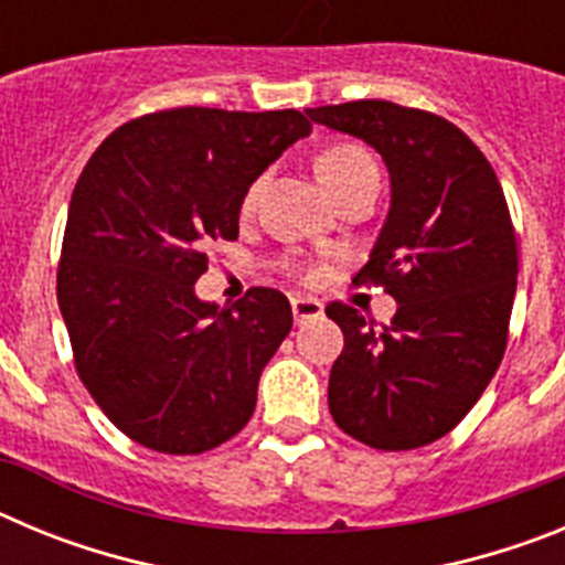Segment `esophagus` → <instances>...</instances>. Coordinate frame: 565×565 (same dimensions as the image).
I'll list each match as a JSON object with an SVG mask.
<instances>
[{
  "mask_svg": "<svg viewBox=\"0 0 565 565\" xmlns=\"http://www.w3.org/2000/svg\"><path fill=\"white\" fill-rule=\"evenodd\" d=\"M291 313L297 326H306L311 319L322 317V302L311 297H294L291 299Z\"/></svg>",
  "mask_w": 565,
  "mask_h": 565,
  "instance_id": "1",
  "label": "esophagus"
}]
</instances>
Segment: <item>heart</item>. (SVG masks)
<instances>
[{
    "instance_id": "b5f03b06",
    "label": "heart",
    "mask_w": 565,
    "mask_h": 565,
    "mask_svg": "<svg viewBox=\"0 0 565 565\" xmlns=\"http://www.w3.org/2000/svg\"><path fill=\"white\" fill-rule=\"evenodd\" d=\"M313 172H317L319 183L326 186V192L331 194L333 201H339L342 194H348L351 189L362 186L367 181H379L376 163L367 152H364L359 143L351 141H337L328 143L326 149H319V154L313 158ZM259 181L252 183V189L243 198V212L254 206V198H257Z\"/></svg>"
}]
</instances>
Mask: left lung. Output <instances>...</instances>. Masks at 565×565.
<instances>
[{
    "label": "left lung",
    "instance_id": "left-lung-1",
    "mask_svg": "<svg viewBox=\"0 0 565 565\" xmlns=\"http://www.w3.org/2000/svg\"><path fill=\"white\" fill-rule=\"evenodd\" d=\"M308 118L371 143L391 172V214L353 286L398 302L379 328L331 302L344 348L328 407L373 450H416L458 427L495 376L518 286V234L495 169L441 115L393 102L328 104Z\"/></svg>",
    "mask_w": 565,
    "mask_h": 565
}]
</instances>
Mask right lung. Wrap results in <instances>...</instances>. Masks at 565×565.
Listing matches in <instances>:
<instances>
[{
    "label": "right lung",
    "instance_id": "obj_1",
    "mask_svg": "<svg viewBox=\"0 0 565 565\" xmlns=\"http://www.w3.org/2000/svg\"><path fill=\"white\" fill-rule=\"evenodd\" d=\"M308 132L299 109L174 107L118 127L84 167L56 297L78 379L132 441L201 456L252 418L291 306L248 288L217 308L194 297V282L214 239H237L257 174Z\"/></svg>",
    "mask_w": 565,
    "mask_h": 565
}]
</instances>
